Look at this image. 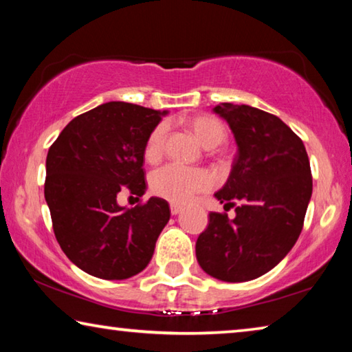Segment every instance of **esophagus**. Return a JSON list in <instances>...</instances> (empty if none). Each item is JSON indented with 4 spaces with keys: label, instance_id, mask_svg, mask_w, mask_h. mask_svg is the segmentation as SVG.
Returning a JSON list of instances; mask_svg holds the SVG:
<instances>
[{
    "label": "esophagus",
    "instance_id": "obj_1",
    "mask_svg": "<svg viewBox=\"0 0 352 352\" xmlns=\"http://www.w3.org/2000/svg\"><path fill=\"white\" fill-rule=\"evenodd\" d=\"M183 211V206L182 205H177V204H170V214L172 216H177L178 212Z\"/></svg>",
    "mask_w": 352,
    "mask_h": 352
}]
</instances>
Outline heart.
I'll return each mask as SVG.
<instances>
[{"label":"heart","instance_id":"obj_1","mask_svg":"<svg viewBox=\"0 0 352 352\" xmlns=\"http://www.w3.org/2000/svg\"><path fill=\"white\" fill-rule=\"evenodd\" d=\"M190 129L205 147H216L226 140V129L222 122L211 116H199L190 121ZM168 126L160 124L148 135L144 155L148 162H157L164 148ZM214 184L212 175L206 169L188 168L182 164H166L157 169L151 177L152 192L175 204H186L195 194L210 190Z\"/></svg>","mask_w":352,"mask_h":352}]
</instances>
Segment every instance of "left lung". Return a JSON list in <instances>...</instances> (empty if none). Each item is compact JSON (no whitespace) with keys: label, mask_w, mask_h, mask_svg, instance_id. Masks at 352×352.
<instances>
[{"label":"left lung","mask_w":352,"mask_h":352,"mask_svg":"<svg viewBox=\"0 0 352 352\" xmlns=\"http://www.w3.org/2000/svg\"><path fill=\"white\" fill-rule=\"evenodd\" d=\"M234 135L237 155L223 188L214 194L236 217L211 212L195 242L204 272L226 283L259 278L281 262L300 237L312 195L306 147L275 115L222 102L212 109Z\"/></svg>","instance_id":"8db88e82"}]
</instances>
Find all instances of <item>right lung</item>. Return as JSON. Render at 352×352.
Returning <instances> with one entry per match:
<instances>
[{
  "label": "right lung",
  "instance_id": "obj_1",
  "mask_svg": "<svg viewBox=\"0 0 352 352\" xmlns=\"http://www.w3.org/2000/svg\"><path fill=\"white\" fill-rule=\"evenodd\" d=\"M166 113L107 102L74 118L47 151L45 199L56 239L88 275L127 279L152 259L169 204L151 197L129 210L118 194L146 192L144 147Z\"/></svg>",
  "mask_w": 352,
  "mask_h": 352
}]
</instances>
